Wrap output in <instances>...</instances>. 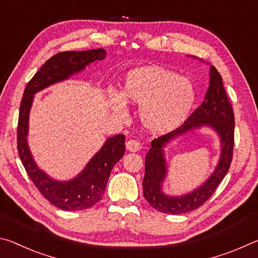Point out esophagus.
Listing matches in <instances>:
<instances>
[{
	"instance_id": "34e87169",
	"label": "esophagus",
	"mask_w": 258,
	"mask_h": 258,
	"mask_svg": "<svg viewBox=\"0 0 258 258\" xmlns=\"http://www.w3.org/2000/svg\"><path fill=\"white\" fill-rule=\"evenodd\" d=\"M126 149L128 151H139L141 149V143H140L138 140H128L127 142H126Z\"/></svg>"
}]
</instances>
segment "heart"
Listing matches in <instances>:
<instances>
[{
    "label": "heart",
    "mask_w": 258,
    "mask_h": 258,
    "mask_svg": "<svg viewBox=\"0 0 258 258\" xmlns=\"http://www.w3.org/2000/svg\"><path fill=\"white\" fill-rule=\"evenodd\" d=\"M123 97L111 93L115 110L126 115L125 99L140 104L143 126L156 134L168 133L178 127L189 115L196 101L195 86L190 80L159 67H142L126 76Z\"/></svg>",
    "instance_id": "obj_1"
}]
</instances>
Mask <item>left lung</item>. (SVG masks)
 <instances>
[{"label":"left lung","instance_id":"left-lung-1","mask_svg":"<svg viewBox=\"0 0 258 258\" xmlns=\"http://www.w3.org/2000/svg\"><path fill=\"white\" fill-rule=\"evenodd\" d=\"M209 124L220 134L222 154L219 166L207 183L183 198H166L160 191V183L165 175L162 147L169 139L189 129ZM234 147V113L232 104L217 69L211 67V82L203 103L191 113L180 127L152 140L150 150L146 155V172L143 178V196L152 207L165 214H183L199 208L212 197L228 173Z\"/></svg>","mask_w":258,"mask_h":258}]
</instances>
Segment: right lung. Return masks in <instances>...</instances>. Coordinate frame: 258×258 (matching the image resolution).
Wrapping results in <instances>:
<instances>
[{
  "mask_svg": "<svg viewBox=\"0 0 258 258\" xmlns=\"http://www.w3.org/2000/svg\"><path fill=\"white\" fill-rule=\"evenodd\" d=\"M106 56L103 49L87 51H64L52 55L40 68L25 87L20 103L17 148L27 175L47 202L63 211H82L94 206L104 195L108 178L115 164L125 154V137L115 135L107 140L102 149L93 157L80 175L69 182L51 180L37 168L27 146L28 115L34 94L53 84L66 80L74 73L84 69L86 64L101 61Z\"/></svg>",
  "mask_w": 258,
  "mask_h": 258,
  "instance_id": "1",
  "label": "right lung"
}]
</instances>
